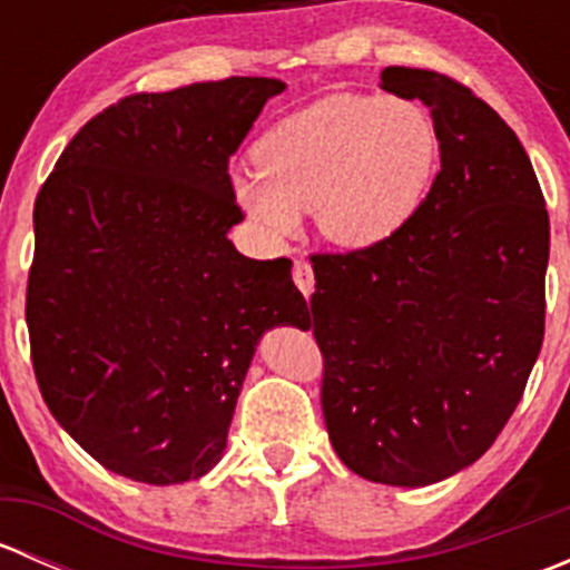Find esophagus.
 Here are the masks:
<instances>
[{"label": "esophagus", "instance_id": "34e87169", "mask_svg": "<svg viewBox=\"0 0 570 570\" xmlns=\"http://www.w3.org/2000/svg\"><path fill=\"white\" fill-rule=\"evenodd\" d=\"M292 278H295V284H297V289L303 292V295H312L314 292V269H312V264L308 262H303V258H297L295 264H292Z\"/></svg>", "mask_w": 570, "mask_h": 570}]
</instances>
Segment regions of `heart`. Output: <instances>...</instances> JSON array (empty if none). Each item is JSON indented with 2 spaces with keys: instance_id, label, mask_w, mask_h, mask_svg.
I'll use <instances>...</instances> for the list:
<instances>
[{
  "instance_id": "obj_1",
  "label": "heart",
  "mask_w": 570,
  "mask_h": 570,
  "mask_svg": "<svg viewBox=\"0 0 570 570\" xmlns=\"http://www.w3.org/2000/svg\"><path fill=\"white\" fill-rule=\"evenodd\" d=\"M256 170L234 174L245 212L269 234L314 212L322 237L370 248L419 209L439 163V135L407 99L336 94L286 115L256 142Z\"/></svg>"
}]
</instances>
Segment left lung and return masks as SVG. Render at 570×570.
Returning <instances> with one entry per match:
<instances>
[{"instance_id":"1","label":"left lung","mask_w":570,"mask_h":570,"mask_svg":"<svg viewBox=\"0 0 570 570\" xmlns=\"http://www.w3.org/2000/svg\"><path fill=\"white\" fill-rule=\"evenodd\" d=\"M383 90L430 107L441 170L383 243L314 253L322 413L344 465L430 485L513 416L546 327L549 212L515 131L465 85L392 66Z\"/></svg>"}]
</instances>
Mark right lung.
Instances as JSON below:
<instances>
[{
	"label": "right lung",
	"instance_id": "1",
	"mask_svg": "<svg viewBox=\"0 0 570 570\" xmlns=\"http://www.w3.org/2000/svg\"><path fill=\"white\" fill-rule=\"evenodd\" d=\"M284 82L131 94L73 135L36 198L32 370L51 416L148 485L223 458L258 336L308 322L289 258L243 256L228 159Z\"/></svg>",
	"mask_w": 570,
	"mask_h": 570
}]
</instances>
